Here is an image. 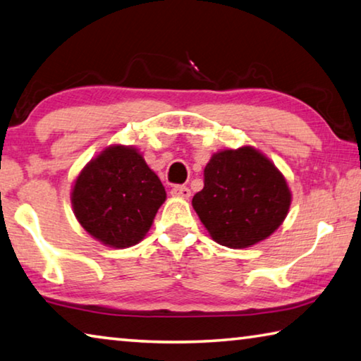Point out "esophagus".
<instances>
[{"mask_svg":"<svg viewBox=\"0 0 361 361\" xmlns=\"http://www.w3.org/2000/svg\"><path fill=\"white\" fill-rule=\"evenodd\" d=\"M171 193H173L174 197L188 198V197H190V188L185 187V185H174L173 188H171Z\"/></svg>","mask_w":361,"mask_h":361,"instance_id":"esophagus-1","label":"esophagus"}]
</instances>
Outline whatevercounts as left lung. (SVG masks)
I'll use <instances>...</instances> for the list:
<instances>
[{
    "instance_id": "1",
    "label": "left lung",
    "mask_w": 361,
    "mask_h": 361,
    "mask_svg": "<svg viewBox=\"0 0 361 361\" xmlns=\"http://www.w3.org/2000/svg\"><path fill=\"white\" fill-rule=\"evenodd\" d=\"M193 209L212 240L241 250L270 236L291 204L285 177L252 147L222 150L204 168V187L195 193Z\"/></svg>"
}]
</instances>
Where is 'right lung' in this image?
I'll use <instances>...</instances> for the list:
<instances>
[{"mask_svg":"<svg viewBox=\"0 0 361 361\" xmlns=\"http://www.w3.org/2000/svg\"><path fill=\"white\" fill-rule=\"evenodd\" d=\"M166 192L144 157L111 145L76 177L72 206L81 227L111 247L137 245L152 227Z\"/></svg>","mask_w":361,"mask_h":361,"instance_id":"obj_1","label":"right lung"}]
</instances>
